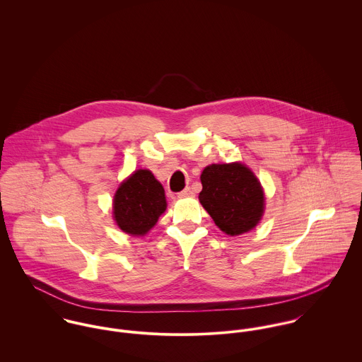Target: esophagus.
I'll list each match as a JSON object with an SVG mask.
<instances>
[{"label":"esophagus","instance_id":"esophagus-1","mask_svg":"<svg viewBox=\"0 0 362 362\" xmlns=\"http://www.w3.org/2000/svg\"><path fill=\"white\" fill-rule=\"evenodd\" d=\"M189 197H192L191 188H185L184 191H181V192L178 194V198H189Z\"/></svg>","mask_w":362,"mask_h":362}]
</instances>
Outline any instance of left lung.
<instances>
[{"mask_svg": "<svg viewBox=\"0 0 362 362\" xmlns=\"http://www.w3.org/2000/svg\"><path fill=\"white\" fill-rule=\"evenodd\" d=\"M199 201L216 226L228 235H240L258 224L263 191L254 173L241 163L211 164L201 175Z\"/></svg>", "mask_w": 362, "mask_h": 362, "instance_id": "obj_1", "label": "left lung"}]
</instances>
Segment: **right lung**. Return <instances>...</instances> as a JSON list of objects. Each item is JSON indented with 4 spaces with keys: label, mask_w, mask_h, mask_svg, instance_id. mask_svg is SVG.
<instances>
[{
    "label": "right lung",
    "mask_w": 362,
    "mask_h": 362,
    "mask_svg": "<svg viewBox=\"0 0 362 362\" xmlns=\"http://www.w3.org/2000/svg\"><path fill=\"white\" fill-rule=\"evenodd\" d=\"M164 188L149 170L135 171L114 197V218L118 227L132 235L146 234L165 210Z\"/></svg>",
    "instance_id": "add662e5"
}]
</instances>
